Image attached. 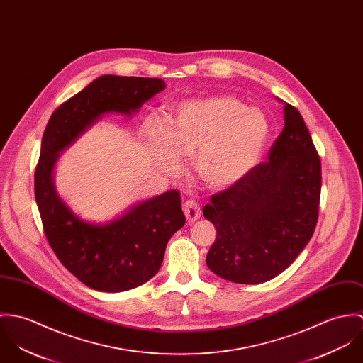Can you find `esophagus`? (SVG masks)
Wrapping results in <instances>:
<instances>
[{"instance_id":"esophagus-1","label":"esophagus","mask_w":363,"mask_h":363,"mask_svg":"<svg viewBox=\"0 0 363 363\" xmlns=\"http://www.w3.org/2000/svg\"><path fill=\"white\" fill-rule=\"evenodd\" d=\"M182 210L189 223H195L201 217V206L195 201H186L182 204Z\"/></svg>"}]
</instances>
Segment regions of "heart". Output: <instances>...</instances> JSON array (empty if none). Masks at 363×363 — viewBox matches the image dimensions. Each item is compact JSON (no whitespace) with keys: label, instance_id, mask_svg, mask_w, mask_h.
I'll list each match as a JSON object with an SVG mask.
<instances>
[{"label":"heart","instance_id":"obj_1","mask_svg":"<svg viewBox=\"0 0 363 363\" xmlns=\"http://www.w3.org/2000/svg\"><path fill=\"white\" fill-rule=\"evenodd\" d=\"M145 136L159 168L174 174L178 159L192 167L207 188L225 189L242 181L260 160L270 136V122L257 108L235 97L214 96L178 104L167 126L146 123Z\"/></svg>","mask_w":363,"mask_h":363}]
</instances>
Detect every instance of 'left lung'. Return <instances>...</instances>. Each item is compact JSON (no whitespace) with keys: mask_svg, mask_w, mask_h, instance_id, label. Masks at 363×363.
I'll list each match as a JSON object with an SVG mask.
<instances>
[{"mask_svg":"<svg viewBox=\"0 0 363 363\" xmlns=\"http://www.w3.org/2000/svg\"><path fill=\"white\" fill-rule=\"evenodd\" d=\"M320 189L322 164L311 133L301 113L284 103V129L269 162L203 207V216L217 230L207 267L238 284L279 276L315 233Z\"/></svg>","mask_w":363,"mask_h":363,"instance_id":"left-lung-1","label":"left lung"}]
</instances>
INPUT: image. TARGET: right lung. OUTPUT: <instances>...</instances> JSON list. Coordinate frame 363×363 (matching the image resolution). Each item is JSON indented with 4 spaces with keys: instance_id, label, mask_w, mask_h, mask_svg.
Here are the masks:
<instances>
[{
    "instance_id": "1",
    "label": "right lung",
    "mask_w": 363,
    "mask_h": 363,
    "mask_svg": "<svg viewBox=\"0 0 363 363\" xmlns=\"http://www.w3.org/2000/svg\"><path fill=\"white\" fill-rule=\"evenodd\" d=\"M165 89L157 78L103 75L61 104L41 139L35 196L47 241L60 262L84 285L122 292L149 281L162 267L165 246L184 227L179 192L172 189L129 207L104 224L82 220L54 186L61 153L103 116L130 117Z\"/></svg>"
}]
</instances>
